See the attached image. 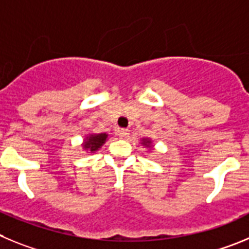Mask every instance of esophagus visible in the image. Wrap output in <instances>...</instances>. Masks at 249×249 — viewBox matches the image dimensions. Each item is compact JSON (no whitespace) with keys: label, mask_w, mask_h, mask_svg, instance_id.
<instances>
[{"label":"esophagus","mask_w":249,"mask_h":249,"mask_svg":"<svg viewBox=\"0 0 249 249\" xmlns=\"http://www.w3.org/2000/svg\"><path fill=\"white\" fill-rule=\"evenodd\" d=\"M118 135H119L120 139H123V140H126V139L129 138L130 133H129V130L122 129V130H119V131H118Z\"/></svg>","instance_id":"obj_1"}]
</instances>
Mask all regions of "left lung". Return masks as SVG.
Segmentation results:
<instances>
[{"instance_id":"obj_1","label":"left lung","mask_w":249,"mask_h":249,"mask_svg":"<svg viewBox=\"0 0 249 249\" xmlns=\"http://www.w3.org/2000/svg\"><path fill=\"white\" fill-rule=\"evenodd\" d=\"M140 144L142 145L144 147H147V149H151V147L154 146V144H152V140L150 138H142L140 140Z\"/></svg>"}]
</instances>
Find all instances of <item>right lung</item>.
Returning <instances> with one entry per match:
<instances>
[{"label": "right lung", "mask_w": 249, "mask_h": 249, "mask_svg": "<svg viewBox=\"0 0 249 249\" xmlns=\"http://www.w3.org/2000/svg\"><path fill=\"white\" fill-rule=\"evenodd\" d=\"M108 138V133L88 134V135H86V138H84V140L82 142L83 151L88 152V154H93V152L98 151L107 142Z\"/></svg>", "instance_id": "add662e5"}]
</instances>
